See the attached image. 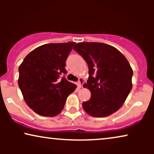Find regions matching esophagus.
<instances>
[{
    "instance_id": "obj_1",
    "label": "esophagus",
    "mask_w": 154,
    "mask_h": 154,
    "mask_svg": "<svg viewBox=\"0 0 154 154\" xmlns=\"http://www.w3.org/2000/svg\"><path fill=\"white\" fill-rule=\"evenodd\" d=\"M83 83H84V79H83V78H79V82H78V85H79V87L81 88Z\"/></svg>"
}]
</instances>
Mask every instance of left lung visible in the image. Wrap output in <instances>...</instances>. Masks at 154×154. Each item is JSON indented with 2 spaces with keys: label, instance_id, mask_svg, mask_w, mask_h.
I'll return each mask as SVG.
<instances>
[{
  "label": "left lung",
  "instance_id": "8db88e82",
  "mask_svg": "<svg viewBox=\"0 0 154 154\" xmlns=\"http://www.w3.org/2000/svg\"><path fill=\"white\" fill-rule=\"evenodd\" d=\"M89 68V78L83 87L91 97L83 108L93 117L109 116L123 106L132 88V67L125 56L110 45L83 42L74 46Z\"/></svg>",
  "mask_w": 154,
  "mask_h": 154
}]
</instances>
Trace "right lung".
Masks as SVG:
<instances>
[{"label":"right lung","mask_w":154,"mask_h":154,"mask_svg":"<svg viewBox=\"0 0 154 154\" xmlns=\"http://www.w3.org/2000/svg\"><path fill=\"white\" fill-rule=\"evenodd\" d=\"M75 43H48L32 50L19 67L18 85L26 104L38 115L53 117L77 86L61 75Z\"/></svg>","instance_id":"add662e5"}]
</instances>
